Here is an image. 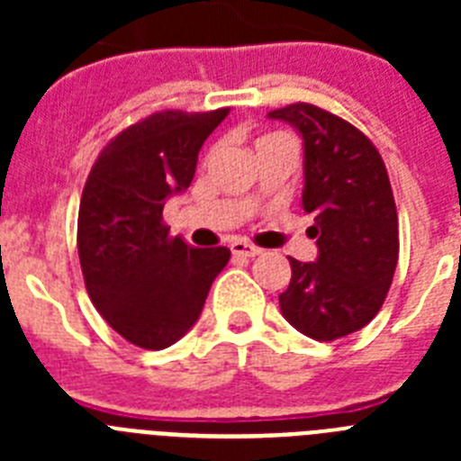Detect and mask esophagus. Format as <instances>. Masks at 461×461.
Returning a JSON list of instances; mask_svg holds the SVG:
<instances>
[{"label":"esophagus","instance_id":"esophagus-1","mask_svg":"<svg viewBox=\"0 0 461 461\" xmlns=\"http://www.w3.org/2000/svg\"><path fill=\"white\" fill-rule=\"evenodd\" d=\"M230 251H233L235 256H258L260 249L256 247V244H249V242H244V240H235L233 244H230Z\"/></svg>","mask_w":461,"mask_h":461}]
</instances>
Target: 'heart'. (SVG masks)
Wrapping results in <instances>:
<instances>
[{
  "label": "heart",
  "instance_id": "b5f03b06",
  "mask_svg": "<svg viewBox=\"0 0 461 461\" xmlns=\"http://www.w3.org/2000/svg\"><path fill=\"white\" fill-rule=\"evenodd\" d=\"M266 138H275V136H266ZM266 138H260V140H266Z\"/></svg>",
  "mask_w": 461,
  "mask_h": 461
}]
</instances>
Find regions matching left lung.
Wrapping results in <instances>:
<instances>
[{
	"label": "left lung",
	"instance_id": "left-lung-1",
	"mask_svg": "<svg viewBox=\"0 0 461 461\" xmlns=\"http://www.w3.org/2000/svg\"><path fill=\"white\" fill-rule=\"evenodd\" d=\"M303 133V207L316 263L291 260V284L279 295L284 319L316 341L357 332L385 303L399 256V226L381 154L351 122L312 104L267 113Z\"/></svg>",
	"mask_w": 461,
	"mask_h": 461
}]
</instances>
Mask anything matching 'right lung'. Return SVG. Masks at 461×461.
I'll return each instance as SVG.
<instances>
[{"instance_id":"add662e5","label":"right lung","mask_w":461,"mask_h":461,"mask_svg":"<svg viewBox=\"0 0 461 461\" xmlns=\"http://www.w3.org/2000/svg\"><path fill=\"white\" fill-rule=\"evenodd\" d=\"M230 108L161 110L101 149L78 212V256L94 307L133 346L161 351L198 321L226 247L194 249L164 223L166 198L189 189L198 152Z\"/></svg>"}]
</instances>
